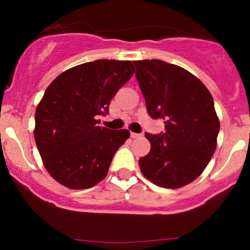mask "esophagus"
I'll list each match as a JSON object with an SVG mask.
<instances>
[{"label": "esophagus", "instance_id": "34e87169", "mask_svg": "<svg viewBox=\"0 0 250 250\" xmlns=\"http://www.w3.org/2000/svg\"><path fill=\"white\" fill-rule=\"evenodd\" d=\"M130 136H131V139H140V137H142V135L137 134V133H130Z\"/></svg>", "mask_w": 250, "mask_h": 250}]
</instances>
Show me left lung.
Listing matches in <instances>:
<instances>
[{
  "mask_svg": "<svg viewBox=\"0 0 250 250\" xmlns=\"http://www.w3.org/2000/svg\"><path fill=\"white\" fill-rule=\"evenodd\" d=\"M134 64L148 114L166 125L165 133L145 134L151 148L139 160L140 169L159 187L181 188L202 174L216 149L220 121L213 96L179 65L161 60Z\"/></svg>",
  "mask_w": 250,
  "mask_h": 250,
  "instance_id": "left-lung-1",
  "label": "left lung"
}]
</instances>
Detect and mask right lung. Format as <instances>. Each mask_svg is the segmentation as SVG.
Returning a JSON list of instances; mask_svg holds the SVG:
<instances>
[{"mask_svg": "<svg viewBox=\"0 0 250 250\" xmlns=\"http://www.w3.org/2000/svg\"><path fill=\"white\" fill-rule=\"evenodd\" d=\"M130 61L96 60L63 71L35 111L34 137L44 168L70 189L94 187L107 176L116 150L130 133L100 127L110 100L134 75Z\"/></svg>", "mask_w": 250, "mask_h": 250, "instance_id": "add662e5", "label": "right lung"}]
</instances>
